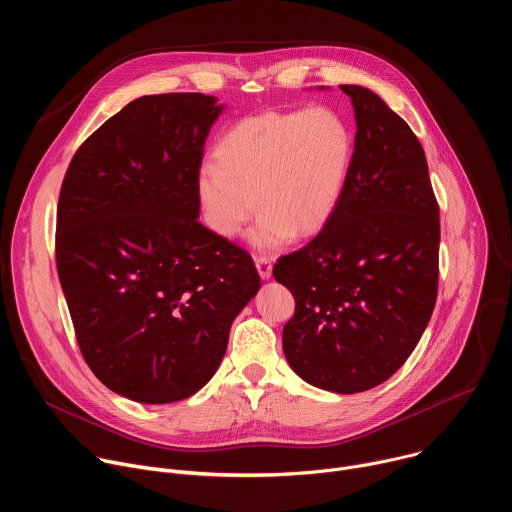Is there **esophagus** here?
<instances>
[{
	"instance_id": "34e87169",
	"label": "esophagus",
	"mask_w": 512,
	"mask_h": 512,
	"mask_svg": "<svg viewBox=\"0 0 512 512\" xmlns=\"http://www.w3.org/2000/svg\"><path fill=\"white\" fill-rule=\"evenodd\" d=\"M255 265H257V271H259L261 279H269V277H271L273 265H271V259H269V257L257 255V257H255Z\"/></svg>"
}]
</instances>
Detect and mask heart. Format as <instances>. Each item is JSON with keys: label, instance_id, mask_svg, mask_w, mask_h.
<instances>
[{"label": "heart", "instance_id": "obj_1", "mask_svg": "<svg viewBox=\"0 0 512 512\" xmlns=\"http://www.w3.org/2000/svg\"><path fill=\"white\" fill-rule=\"evenodd\" d=\"M214 156L196 176L204 223L231 239L259 206L251 243L275 251L326 227L352 170L354 133L326 107L265 111L235 123Z\"/></svg>", "mask_w": 512, "mask_h": 512}]
</instances>
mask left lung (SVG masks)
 <instances>
[{
	"instance_id": "left-lung-1",
	"label": "left lung",
	"mask_w": 512,
	"mask_h": 512,
	"mask_svg": "<svg viewBox=\"0 0 512 512\" xmlns=\"http://www.w3.org/2000/svg\"><path fill=\"white\" fill-rule=\"evenodd\" d=\"M356 119L352 170L336 212L273 277L296 300L283 352L306 383L360 393L417 346L440 277V206L411 127L373 91L340 85Z\"/></svg>"
}]
</instances>
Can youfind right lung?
Returning <instances> with one entry per match:
<instances>
[{
    "instance_id": "obj_1",
    "label": "right lung",
    "mask_w": 512,
    "mask_h": 512,
    "mask_svg": "<svg viewBox=\"0 0 512 512\" xmlns=\"http://www.w3.org/2000/svg\"><path fill=\"white\" fill-rule=\"evenodd\" d=\"M223 107L145 95L89 135L62 180L56 269L95 377L137 403L194 395L257 294L251 255L198 223L196 176Z\"/></svg>"
}]
</instances>
